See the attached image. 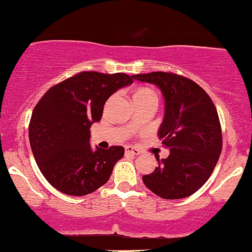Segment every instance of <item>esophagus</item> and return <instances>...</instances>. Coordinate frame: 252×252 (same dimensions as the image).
Masks as SVG:
<instances>
[{
	"label": "esophagus",
	"mask_w": 252,
	"mask_h": 252,
	"mask_svg": "<svg viewBox=\"0 0 252 252\" xmlns=\"http://www.w3.org/2000/svg\"><path fill=\"white\" fill-rule=\"evenodd\" d=\"M125 151L126 154L128 155H132V156H138V155H140V151L138 149H134L132 148V146H126L125 148Z\"/></svg>",
	"instance_id": "34e87169"
}]
</instances>
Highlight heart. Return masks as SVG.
<instances>
[{
  "instance_id": "heart-1",
  "label": "heart",
  "mask_w": 252,
  "mask_h": 252,
  "mask_svg": "<svg viewBox=\"0 0 252 252\" xmlns=\"http://www.w3.org/2000/svg\"><path fill=\"white\" fill-rule=\"evenodd\" d=\"M133 101H150V102H157V96L155 92L150 88H137L133 92Z\"/></svg>"
}]
</instances>
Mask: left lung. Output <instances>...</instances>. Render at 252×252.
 Segmentation results:
<instances>
[{"label":"left lung","mask_w":252,"mask_h":252,"mask_svg":"<svg viewBox=\"0 0 252 252\" xmlns=\"http://www.w3.org/2000/svg\"><path fill=\"white\" fill-rule=\"evenodd\" d=\"M158 87L165 102L158 134L170 151L157 158L154 172L143 176L144 185L168 200L187 197L210 179L221 154L222 135L213 101L199 84L171 72L132 76Z\"/></svg>","instance_id":"left-lung-1"}]
</instances>
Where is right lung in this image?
<instances>
[{"mask_svg": "<svg viewBox=\"0 0 252 252\" xmlns=\"http://www.w3.org/2000/svg\"><path fill=\"white\" fill-rule=\"evenodd\" d=\"M133 83L126 73L84 71L47 90L32 113L28 137L41 174L52 187L83 196L103 186L125 154L123 146H90V127L109 96Z\"/></svg>", "mask_w": 252, "mask_h": 252, "instance_id": "obj_1", "label": "right lung"}]
</instances>
